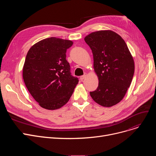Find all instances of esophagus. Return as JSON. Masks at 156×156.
I'll list each match as a JSON object with an SVG mask.
<instances>
[{"label":"esophagus","instance_id":"1","mask_svg":"<svg viewBox=\"0 0 156 156\" xmlns=\"http://www.w3.org/2000/svg\"><path fill=\"white\" fill-rule=\"evenodd\" d=\"M86 76H87V74L85 73L84 75H83V76H80V80H84V79L85 78Z\"/></svg>","mask_w":156,"mask_h":156}]
</instances>
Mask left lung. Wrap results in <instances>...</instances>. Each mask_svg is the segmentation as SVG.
<instances>
[{
    "label": "left lung",
    "instance_id": "left-lung-1",
    "mask_svg": "<svg viewBox=\"0 0 156 156\" xmlns=\"http://www.w3.org/2000/svg\"><path fill=\"white\" fill-rule=\"evenodd\" d=\"M84 40L92 51L94 69L99 79L97 90L90 94L96 103L111 107L123 99L132 83L133 56L125 40L113 31L92 32Z\"/></svg>",
    "mask_w": 156,
    "mask_h": 156
}]
</instances>
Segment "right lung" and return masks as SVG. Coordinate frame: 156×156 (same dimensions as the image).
Segmentation results:
<instances>
[{
  "label": "right lung",
  "mask_w": 156,
  "mask_h": 156,
  "mask_svg": "<svg viewBox=\"0 0 156 156\" xmlns=\"http://www.w3.org/2000/svg\"><path fill=\"white\" fill-rule=\"evenodd\" d=\"M71 40L47 38L33 45L27 54L23 68L24 82L41 107L55 110L66 104L78 83L70 73L66 59Z\"/></svg>",
  "instance_id": "obj_1"
}]
</instances>
